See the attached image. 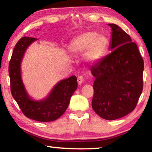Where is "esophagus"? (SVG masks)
Returning <instances> with one entry per match:
<instances>
[{"label": "esophagus", "mask_w": 152, "mask_h": 152, "mask_svg": "<svg viewBox=\"0 0 152 152\" xmlns=\"http://www.w3.org/2000/svg\"><path fill=\"white\" fill-rule=\"evenodd\" d=\"M83 80H84V78L82 76H78V78H77V81H78V84H80V85L82 83Z\"/></svg>", "instance_id": "obj_1"}]
</instances>
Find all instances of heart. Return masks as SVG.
I'll use <instances>...</instances> for the list:
<instances>
[{"mask_svg":"<svg viewBox=\"0 0 152 152\" xmlns=\"http://www.w3.org/2000/svg\"><path fill=\"white\" fill-rule=\"evenodd\" d=\"M108 47L109 41L106 37L94 31H86L71 41L69 50L74 56L85 52L86 60L91 63H96L103 58Z\"/></svg>","mask_w":152,"mask_h":152,"instance_id":"b5f03b06","label":"heart"}]
</instances>
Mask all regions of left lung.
Segmentation results:
<instances>
[{"instance_id":"1","label":"left lung","mask_w":152,"mask_h":152,"mask_svg":"<svg viewBox=\"0 0 152 152\" xmlns=\"http://www.w3.org/2000/svg\"><path fill=\"white\" fill-rule=\"evenodd\" d=\"M109 54L91 68L96 80L92 107L102 119L115 120L132 112L143 91V60L135 43L115 24Z\"/></svg>"}]
</instances>
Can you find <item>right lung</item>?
I'll return each mask as SVG.
<instances>
[{
    "mask_svg": "<svg viewBox=\"0 0 152 152\" xmlns=\"http://www.w3.org/2000/svg\"><path fill=\"white\" fill-rule=\"evenodd\" d=\"M36 39L23 37L15 45L9 65L11 91L25 116L37 121H53L66 111L72 95L78 87V82L76 77L72 76L59 82L47 99L40 101L30 99L20 77V62L28 46Z\"/></svg>",
    "mask_w": 152,
    "mask_h": 152,
    "instance_id": "right-lung-1",
    "label": "right lung"
}]
</instances>
